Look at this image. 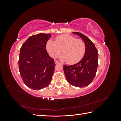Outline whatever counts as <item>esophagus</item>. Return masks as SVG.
<instances>
[{"label":"esophagus","mask_w":121,"mask_h":121,"mask_svg":"<svg viewBox=\"0 0 121 121\" xmlns=\"http://www.w3.org/2000/svg\"><path fill=\"white\" fill-rule=\"evenodd\" d=\"M54 63H55V64H59V63H60L59 61H58L56 60H54Z\"/></svg>","instance_id":"34e87169"}]
</instances>
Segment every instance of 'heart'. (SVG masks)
<instances>
[{
  "mask_svg": "<svg viewBox=\"0 0 121 121\" xmlns=\"http://www.w3.org/2000/svg\"><path fill=\"white\" fill-rule=\"evenodd\" d=\"M46 48L47 52L52 58L57 57L63 52L64 53L60 56V60L73 65L82 59L85 53L86 45L81 39H76L69 34H63L57 36L56 42L48 40Z\"/></svg>",
  "mask_w": 121,
  "mask_h": 121,
  "instance_id": "obj_1",
  "label": "heart"
}]
</instances>
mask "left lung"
<instances>
[{
	"label": "left lung",
	"instance_id": "obj_1",
	"mask_svg": "<svg viewBox=\"0 0 121 121\" xmlns=\"http://www.w3.org/2000/svg\"><path fill=\"white\" fill-rule=\"evenodd\" d=\"M73 33L79 36L84 41L86 45L85 53L77 64L64 65V71L67 80L71 85L82 88L89 85L96 75L98 53L93 42L85 35L77 32Z\"/></svg>",
	"mask_w": 121,
	"mask_h": 121
}]
</instances>
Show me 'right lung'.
Segmentation results:
<instances>
[{
    "label": "right lung",
    "instance_id": "right-lung-1",
    "mask_svg": "<svg viewBox=\"0 0 121 121\" xmlns=\"http://www.w3.org/2000/svg\"><path fill=\"white\" fill-rule=\"evenodd\" d=\"M50 37L51 34L32 35L20 49V75L25 85L32 89H42L48 86L52 79L56 64L46 48Z\"/></svg>",
    "mask_w": 121,
    "mask_h": 121
}]
</instances>
